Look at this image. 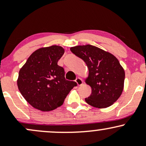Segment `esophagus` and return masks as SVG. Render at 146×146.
<instances>
[{
  "label": "esophagus",
  "mask_w": 146,
  "mask_h": 146,
  "mask_svg": "<svg viewBox=\"0 0 146 146\" xmlns=\"http://www.w3.org/2000/svg\"><path fill=\"white\" fill-rule=\"evenodd\" d=\"M75 82L77 83L78 86H81V85L83 84V80L80 78H78L75 80Z\"/></svg>",
  "instance_id": "34e87169"
}]
</instances>
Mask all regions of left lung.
I'll list each match as a JSON object with an SVG mask.
<instances>
[{"label": "left lung", "mask_w": 146, "mask_h": 146, "mask_svg": "<svg viewBox=\"0 0 146 146\" xmlns=\"http://www.w3.org/2000/svg\"><path fill=\"white\" fill-rule=\"evenodd\" d=\"M71 51L86 63L88 75L85 82L91 87L87 104L98 108L113 105L119 98L124 87L125 71L112 53L90 44L71 47Z\"/></svg>", "instance_id": "8db88e82"}]
</instances>
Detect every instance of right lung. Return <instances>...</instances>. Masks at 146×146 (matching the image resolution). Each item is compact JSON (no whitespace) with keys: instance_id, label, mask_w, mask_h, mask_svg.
<instances>
[{"instance_id":"right-lung-1","label":"right lung","mask_w":146,"mask_h":146,"mask_svg":"<svg viewBox=\"0 0 146 146\" xmlns=\"http://www.w3.org/2000/svg\"><path fill=\"white\" fill-rule=\"evenodd\" d=\"M63 47L52 45L35 51L19 71L18 88L27 102L42 111H51L63 104L76 82L65 80L58 62Z\"/></svg>"}]
</instances>
